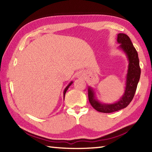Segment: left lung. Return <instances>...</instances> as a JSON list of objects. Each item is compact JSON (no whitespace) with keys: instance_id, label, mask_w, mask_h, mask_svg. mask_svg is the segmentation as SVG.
Returning <instances> with one entry per match:
<instances>
[{"instance_id":"8db88e82","label":"left lung","mask_w":152,"mask_h":152,"mask_svg":"<svg viewBox=\"0 0 152 152\" xmlns=\"http://www.w3.org/2000/svg\"><path fill=\"white\" fill-rule=\"evenodd\" d=\"M117 41L120 45L119 49L122 50L129 60V66L126 79L125 93L118 102L113 104H104L96 99L95 92L91 88H88V98L90 104L96 110L102 113H111L126 108L133 100L136 92L138 83L140 76V68L138 53L133 43L127 34L119 33Z\"/></svg>"}]
</instances>
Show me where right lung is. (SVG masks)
Returning <instances> with one entry per match:
<instances>
[{
	"label": "right lung",
	"instance_id": "1",
	"mask_svg": "<svg viewBox=\"0 0 152 152\" xmlns=\"http://www.w3.org/2000/svg\"><path fill=\"white\" fill-rule=\"evenodd\" d=\"M72 82H71L69 85H68L66 87V88L64 89V92H63V95H64V96H65V93H66V91H67V89H69V87L70 86V85H72Z\"/></svg>",
	"mask_w": 152,
	"mask_h": 152
}]
</instances>
